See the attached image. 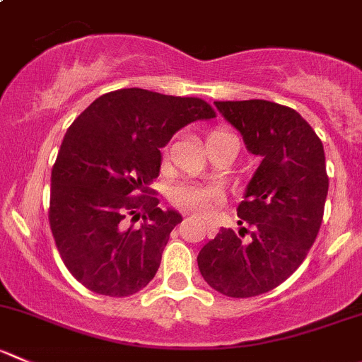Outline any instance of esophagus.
Masks as SVG:
<instances>
[{"label":"esophagus","mask_w":362,"mask_h":362,"mask_svg":"<svg viewBox=\"0 0 362 362\" xmlns=\"http://www.w3.org/2000/svg\"><path fill=\"white\" fill-rule=\"evenodd\" d=\"M206 230L210 231V230H212V226H210V224H206Z\"/></svg>","instance_id":"esophagus-1"}]
</instances>
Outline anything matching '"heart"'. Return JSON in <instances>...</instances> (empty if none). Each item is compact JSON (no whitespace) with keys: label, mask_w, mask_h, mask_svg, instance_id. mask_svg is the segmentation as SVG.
I'll use <instances>...</instances> for the list:
<instances>
[{"label":"heart","mask_w":362,"mask_h":362,"mask_svg":"<svg viewBox=\"0 0 362 362\" xmlns=\"http://www.w3.org/2000/svg\"><path fill=\"white\" fill-rule=\"evenodd\" d=\"M231 132L224 131V129H216L209 134L206 145L210 143H217L224 138H231ZM171 202L175 206H178L184 212L191 214H205L212 206L219 205L223 202V194L221 191L214 187H202V185H180L171 192Z\"/></svg>","instance_id":"1"}]
</instances>
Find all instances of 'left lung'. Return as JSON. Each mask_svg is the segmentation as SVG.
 I'll return each mask as SVG.
<instances>
[{"instance_id": "obj_1", "label": "left lung", "mask_w": 362, "mask_h": 362, "mask_svg": "<svg viewBox=\"0 0 362 362\" xmlns=\"http://www.w3.org/2000/svg\"><path fill=\"white\" fill-rule=\"evenodd\" d=\"M262 157L237 216L251 226L221 228L198 255L203 279L226 297L270 292L299 269L324 217L329 177L320 138L292 107L269 100L214 103ZM244 233L252 235L244 243Z\"/></svg>"}]
</instances>
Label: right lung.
Wrapping results in <instances>:
<instances>
[{"label": "right lung", "mask_w": 362, "mask_h": 362, "mask_svg": "<svg viewBox=\"0 0 362 362\" xmlns=\"http://www.w3.org/2000/svg\"><path fill=\"white\" fill-rule=\"evenodd\" d=\"M216 111L196 97L124 88L93 100L66 131L51 173L49 224L63 263L100 296L129 297L156 276L182 216L148 185L173 134ZM142 219V226L128 224Z\"/></svg>", "instance_id": "add662e5"}]
</instances>
